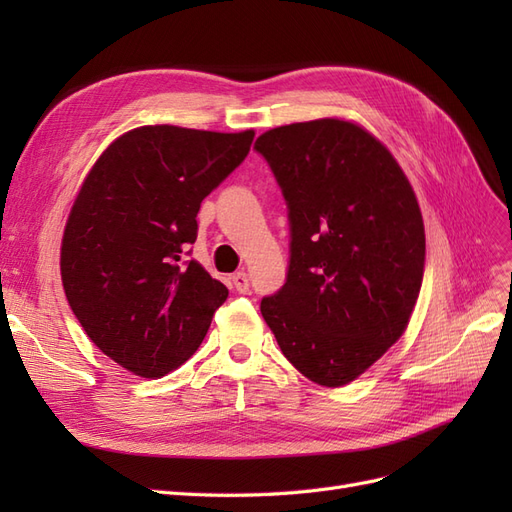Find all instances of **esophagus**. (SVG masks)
I'll return each mask as SVG.
<instances>
[{
  "label": "esophagus",
  "mask_w": 512,
  "mask_h": 512,
  "mask_svg": "<svg viewBox=\"0 0 512 512\" xmlns=\"http://www.w3.org/2000/svg\"><path fill=\"white\" fill-rule=\"evenodd\" d=\"M232 286H235L237 292H241V294L250 292V277H247V273L239 271V273L232 275Z\"/></svg>",
  "instance_id": "1"
}]
</instances>
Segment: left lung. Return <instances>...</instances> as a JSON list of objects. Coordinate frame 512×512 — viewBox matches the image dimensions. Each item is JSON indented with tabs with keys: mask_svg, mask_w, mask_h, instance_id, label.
I'll use <instances>...</instances> for the list:
<instances>
[{
	"mask_svg": "<svg viewBox=\"0 0 512 512\" xmlns=\"http://www.w3.org/2000/svg\"><path fill=\"white\" fill-rule=\"evenodd\" d=\"M288 205L286 284L260 312L286 359L322 386L359 378L406 331L425 271V226L404 170L344 119L256 138Z\"/></svg>",
	"mask_w": 512,
	"mask_h": 512,
	"instance_id": "1",
	"label": "left lung"
}]
</instances>
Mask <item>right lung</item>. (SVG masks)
<instances>
[{"label": "right lung", "instance_id": "1", "mask_svg": "<svg viewBox=\"0 0 512 512\" xmlns=\"http://www.w3.org/2000/svg\"><path fill=\"white\" fill-rule=\"evenodd\" d=\"M254 141L143 126L106 147L85 177L61 241V282L87 337L141 378H162L203 344L228 288L188 260L205 196Z\"/></svg>", "mask_w": 512, "mask_h": 512}]
</instances>
